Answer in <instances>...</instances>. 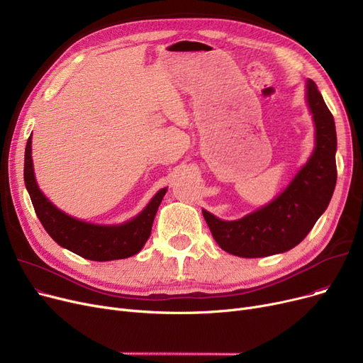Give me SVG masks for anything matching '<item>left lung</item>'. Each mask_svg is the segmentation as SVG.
Returning a JSON list of instances; mask_svg holds the SVG:
<instances>
[{"instance_id":"left-lung-1","label":"left lung","mask_w":363,"mask_h":363,"mask_svg":"<svg viewBox=\"0 0 363 363\" xmlns=\"http://www.w3.org/2000/svg\"><path fill=\"white\" fill-rule=\"evenodd\" d=\"M306 99L315 122V150L290 185L259 211L238 220H220L203 211L222 250L240 257H264L291 250L328 207L335 182L337 133L334 118L313 81Z\"/></svg>"}]
</instances>
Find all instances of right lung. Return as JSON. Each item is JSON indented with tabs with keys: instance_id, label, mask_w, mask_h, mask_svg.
Wrapping results in <instances>:
<instances>
[{
	"instance_id": "right-lung-1",
	"label": "right lung",
	"mask_w": 363,
	"mask_h": 363,
	"mask_svg": "<svg viewBox=\"0 0 363 363\" xmlns=\"http://www.w3.org/2000/svg\"><path fill=\"white\" fill-rule=\"evenodd\" d=\"M32 135L25 150V185L30 196L35 213L50 237L65 249L88 260H116L140 253L147 242L157 208L166 194V188L151 199L144 211L122 225H95L74 219L57 208L35 181L32 163Z\"/></svg>"
}]
</instances>
